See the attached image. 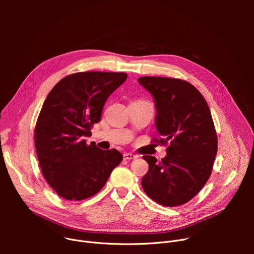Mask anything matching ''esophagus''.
Listing matches in <instances>:
<instances>
[{
  "instance_id": "obj_1",
  "label": "esophagus",
  "mask_w": 254,
  "mask_h": 254,
  "mask_svg": "<svg viewBox=\"0 0 254 254\" xmlns=\"http://www.w3.org/2000/svg\"><path fill=\"white\" fill-rule=\"evenodd\" d=\"M137 157V155L131 154V153H125L124 154V158L127 159V161H130V159H135Z\"/></svg>"
}]
</instances>
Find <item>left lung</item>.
<instances>
[{
    "label": "left lung",
    "mask_w": 254,
    "mask_h": 254,
    "mask_svg": "<svg viewBox=\"0 0 254 254\" xmlns=\"http://www.w3.org/2000/svg\"><path fill=\"white\" fill-rule=\"evenodd\" d=\"M154 98L158 137L167 145L161 163L143 155L149 170L142 178L144 191L167 207L190 202L208 181L217 153V134L209 106L192 84L177 78L140 77Z\"/></svg>",
    "instance_id": "left-lung-1"
}]
</instances>
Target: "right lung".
<instances>
[{
	"instance_id": "1",
	"label": "right lung",
	"mask_w": 254,
	"mask_h": 254,
	"mask_svg": "<svg viewBox=\"0 0 254 254\" xmlns=\"http://www.w3.org/2000/svg\"><path fill=\"white\" fill-rule=\"evenodd\" d=\"M127 78V73L79 72L64 77L48 93L34 140L42 174L62 197L81 201L95 195L123 161L118 150H102L95 142L86 144L84 137Z\"/></svg>"
}]
</instances>
